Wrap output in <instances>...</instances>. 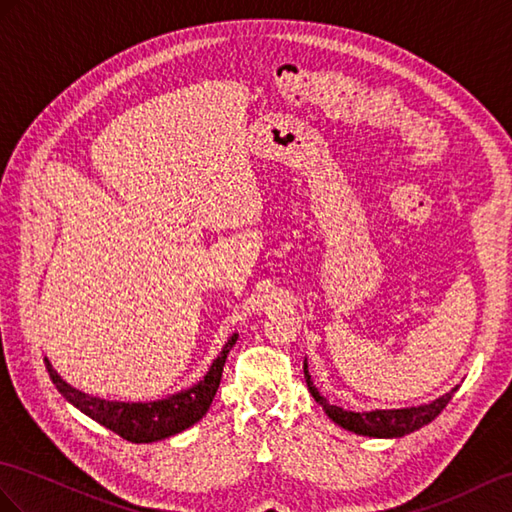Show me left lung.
<instances>
[{
  "label": "left lung",
  "mask_w": 512,
  "mask_h": 512,
  "mask_svg": "<svg viewBox=\"0 0 512 512\" xmlns=\"http://www.w3.org/2000/svg\"><path fill=\"white\" fill-rule=\"evenodd\" d=\"M304 378L308 384L310 395L315 397V402L321 404V408L326 410V415L339 423L341 428L350 430L354 434H363V436H373V439H400L404 434L415 432L441 413V410L447 406V402L452 400L454 393L458 391V384L452 391H447L445 395L436 397V400L428 404H419V406H408V408H376V410H363V413H354V410H345L341 406L330 404L326 397H323L317 386L313 384V378L308 373V363L304 358Z\"/></svg>",
  "instance_id": "1"
}]
</instances>
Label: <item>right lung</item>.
<instances>
[{"mask_svg": "<svg viewBox=\"0 0 512 512\" xmlns=\"http://www.w3.org/2000/svg\"><path fill=\"white\" fill-rule=\"evenodd\" d=\"M236 339H239V334L234 332L226 341V345L221 347L219 356L213 360V365L208 367L202 380L189 386V389L167 395L162 397V400L154 402L104 400V397H95L73 389L69 382L60 378V373L52 367L47 358L45 369L49 373V378L56 384L60 395L65 397L69 404L82 410L84 415H89L97 423H102L104 428L119 434L121 439L132 443H154L184 432L208 413V408L213 404L219 389L223 365H226V358Z\"/></svg>", "mask_w": 512, "mask_h": 512, "instance_id": "right-lung-1", "label": "right lung"}]
</instances>
